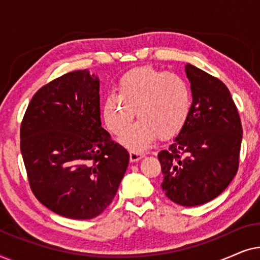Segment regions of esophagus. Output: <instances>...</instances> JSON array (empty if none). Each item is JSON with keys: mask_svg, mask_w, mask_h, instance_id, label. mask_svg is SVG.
Listing matches in <instances>:
<instances>
[{"mask_svg": "<svg viewBox=\"0 0 260 260\" xmlns=\"http://www.w3.org/2000/svg\"><path fill=\"white\" fill-rule=\"evenodd\" d=\"M144 157L143 154L136 151H130V162H138Z\"/></svg>", "mask_w": 260, "mask_h": 260, "instance_id": "34e87169", "label": "esophagus"}]
</instances>
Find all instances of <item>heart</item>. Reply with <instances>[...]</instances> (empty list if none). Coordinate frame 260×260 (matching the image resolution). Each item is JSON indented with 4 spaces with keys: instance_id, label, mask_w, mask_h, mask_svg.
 <instances>
[{
    "instance_id": "obj_1",
    "label": "heart",
    "mask_w": 260,
    "mask_h": 260,
    "mask_svg": "<svg viewBox=\"0 0 260 260\" xmlns=\"http://www.w3.org/2000/svg\"><path fill=\"white\" fill-rule=\"evenodd\" d=\"M191 108L190 86L182 77L143 66L120 77L117 94H109L103 102L102 115L108 129L119 136L137 111L141 120L126 128L119 142L130 150L142 151L158 136L168 140L179 135Z\"/></svg>"
}]
</instances>
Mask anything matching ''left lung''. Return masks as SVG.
Masks as SVG:
<instances>
[{
	"mask_svg": "<svg viewBox=\"0 0 260 260\" xmlns=\"http://www.w3.org/2000/svg\"><path fill=\"white\" fill-rule=\"evenodd\" d=\"M184 70L193 95L191 115L169 149L158 152V159L166 197L194 207L219 197L236 176L243 127L221 80L190 63Z\"/></svg>",
	"mask_w": 260,
	"mask_h": 260,
	"instance_id": "left-lung-1",
	"label": "left lung"
}]
</instances>
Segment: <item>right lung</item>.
<instances>
[{
    "label": "right lung",
    "instance_id": "add662e5",
    "mask_svg": "<svg viewBox=\"0 0 260 260\" xmlns=\"http://www.w3.org/2000/svg\"><path fill=\"white\" fill-rule=\"evenodd\" d=\"M35 197L56 214L92 219L111 204L129 165L101 122L99 79L74 71L33 95L20 130Z\"/></svg>",
    "mask_w": 260,
    "mask_h": 260
}]
</instances>
